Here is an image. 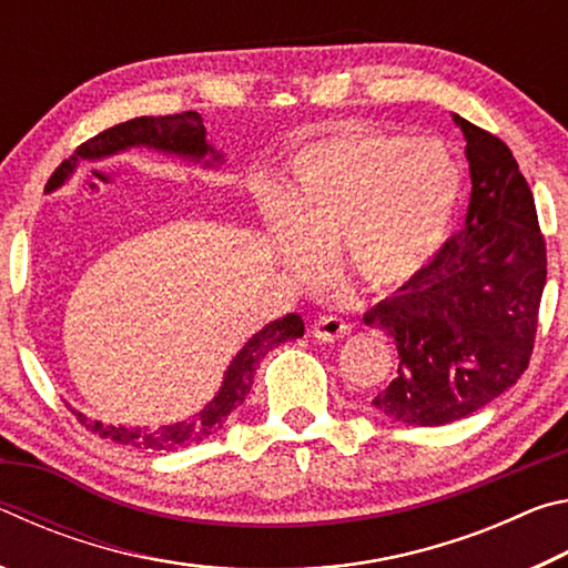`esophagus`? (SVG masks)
Wrapping results in <instances>:
<instances>
[{
	"label": "esophagus",
	"mask_w": 568,
	"mask_h": 568,
	"mask_svg": "<svg viewBox=\"0 0 568 568\" xmlns=\"http://www.w3.org/2000/svg\"><path fill=\"white\" fill-rule=\"evenodd\" d=\"M345 333H348V323L338 318V315H321V318L313 323V335L321 343L338 341Z\"/></svg>",
	"instance_id": "esophagus-1"
}]
</instances>
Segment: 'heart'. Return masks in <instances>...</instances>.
Wrapping results in <instances>:
<instances>
[{
  "mask_svg": "<svg viewBox=\"0 0 568 568\" xmlns=\"http://www.w3.org/2000/svg\"><path fill=\"white\" fill-rule=\"evenodd\" d=\"M454 158L434 140L343 130L297 152L275 213L287 271L307 277L335 245L345 273L373 291L408 283L444 245L458 203Z\"/></svg>",
  "mask_w": 568,
  "mask_h": 568,
  "instance_id": "b5f03b06",
  "label": "heart"
}]
</instances>
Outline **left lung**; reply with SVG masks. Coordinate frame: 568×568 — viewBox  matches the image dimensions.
<instances>
[{
    "instance_id": "1",
    "label": "left lung",
    "mask_w": 568,
    "mask_h": 568,
    "mask_svg": "<svg viewBox=\"0 0 568 568\" xmlns=\"http://www.w3.org/2000/svg\"><path fill=\"white\" fill-rule=\"evenodd\" d=\"M466 134V223L423 271L363 315L396 341L398 371L378 413L408 426L466 418L521 378L546 285L531 187L504 140L454 114Z\"/></svg>"
}]
</instances>
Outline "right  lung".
<instances>
[{
    "instance_id": "right-lung-1",
    "label": "right lung",
    "mask_w": 568,
    "mask_h": 568,
    "mask_svg": "<svg viewBox=\"0 0 568 568\" xmlns=\"http://www.w3.org/2000/svg\"><path fill=\"white\" fill-rule=\"evenodd\" d=\"M134 145L158 148L192 160H203L205 155H213V160H220V152H215L205 142V124L197 112L190 110L180 114H165V118H134L114 124V128L94 134L88 142H82V145L74 150V155L70 160H64L62 165L54 170V175L47 182V190L60 187L62 182L72 175L77 160L118 155V152H124ZM303 333L305 325L301 321V315L295 313H287L285 318L267 323L261 333H255L253 338L243 345V351H240L235 355V361L230 363L225 383L217 396L210 400L195 418L175 423V426H162L160 430H142L124 426H102L100 420H88V416H82V413H74V416L84 428L92 430V434H98L100 438H110L114 444L122 446L148 450H178L190 444H200V440L217 434L230 413L245 400L250 388H253L255 368L263 355H267V351H273L275 345H281L285 341L301 338Z\"/></svg>"
}]
</instances>
